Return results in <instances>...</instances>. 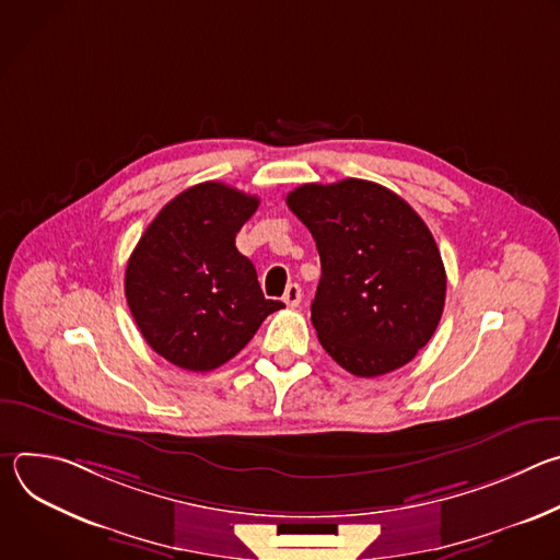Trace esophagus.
Masks as SVG:
<instances>
[{"label": "esophagus", "instance_id": "obj_1", "mask_svg": "<svg viewBox=\"0 0 560 560\" xmlns=\"http://www.w3.org/2000/svg\"><path fill=\"white\" fill-rule=\"evenodd\" d=\"M301 296H303V292H301L299 283H290L283 292V301H285L288 307H296L301 303Z\"/></svg>", "mask_w": 560, "mask_h": 560}]
</instances>
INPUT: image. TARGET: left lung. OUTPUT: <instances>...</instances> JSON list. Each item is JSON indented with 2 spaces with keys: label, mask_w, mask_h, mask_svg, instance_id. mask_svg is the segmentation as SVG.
I'll return each mask as SVG.
<instances>
[{
  "label": "left lung",
  "mask_w": 560,
  "mask_h": 560,
  "mask_svg": "<svg viewBox=\"0 0 560 560\" xmlns=\"http://www.w3.org/2000/svg\"><path fill=\"white\" fill-rule=\"evenodd\" d=\"M322 257L312 326L354 376L410 363L432 339L445 305V268L425 221L392 190L343 179L285 197Z\"/></svg>",
  "instance_id": "1"
}]
</instances>
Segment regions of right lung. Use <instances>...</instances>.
Returning <instances> with one entry per match:
<instances>
[{"label":"right lung","instance_id":"1","mask_svg":"<svg viewBox=\"0 0 560 560\" xmlns=\"http://www.w3.org/2000/svg\"><path fill=\"white\" fill-rule=\"evenodd\" d=\"M257 208V197L206 182L168 201L141 234L126 266V301L148 346L173 365H223L283 307L264 296L253 261L234 246Z\"/></svg>","mask_w":560,"mask_h":560}]
</instances>
